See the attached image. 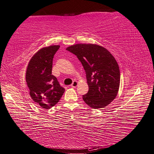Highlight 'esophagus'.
<instances>
[{
	"label": "esophagus",
	"instance_id": "1",
	"mask_svg": "<svg viewBox=\"0 0 154 154\" xmlns=\"http://www.w3.org/2000/svg\"><path fill=\"white\" fill-rule=\"evenodd\" d=\"M77 85H78V82H77V81H74L73 82V83H72L71 85V86L72 87H74V88H75V87H76Z\"/></svg>",
	"mask_w": 154,
	"mask_h": 154
}]
</instances>
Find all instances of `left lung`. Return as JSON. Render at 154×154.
Listing matches in <instances>:
<instances>
[{"label":"left lung","mask_w":154,"mask_h":154,"mask_svg":"<svg viewBox=\"0 0 154 154\" xmlns=\"http://www.w3.org/2000/svg\"><path fill=\"white\" fill-rule=\"evenodd\" d=\"M66 50L77 56L85 71L89 91L83 95L85 103L99 109L113 101L119 91L120 72L109 51L95 44H76Z\"/></svg>","instance_id":"obj_1"}]
</instances>
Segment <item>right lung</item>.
I'll list each match as a JSON object with an SVG mask.
<instances>
[{
    "instance_id": "1",
    "label": "right lung",
    "mask_w": 154,
    "mask_h": 154,
    "mask_svg": "<svg viewBox=\"0 0 154 154\" xmlns=\"http://www.w3.org/2000/svg\"><path fill=\"white\" fill-rule=\"evenodd\" d=\"M59 45H51L37 51L27 66L26 82L32 99L43 109H49L58 103L65 92L52 75L53 59Z\"/></svg>"
}]
</instances>
